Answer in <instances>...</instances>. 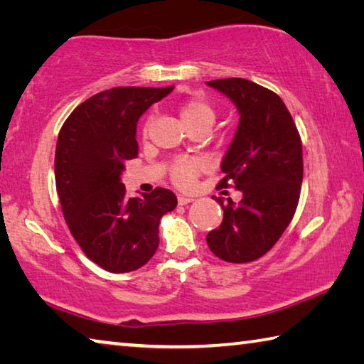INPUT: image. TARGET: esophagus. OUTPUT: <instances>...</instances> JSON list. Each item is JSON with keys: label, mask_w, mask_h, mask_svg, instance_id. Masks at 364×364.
Wrapping results in <instances>:
<instances>
[{"label": "esophagus", "mask_w": 364, "mask_h": 364, "mask_svg": "<svg viewBox=\"0 0 364 364\" xmlns=\"http://www.w3.org/2000/svg\"><path fill=\"white\" fill-rule=\"evenodd\" d=\"M193 200H194L193 197H189V196H178V204H180V205H186Z\"/></svg>", "instance_id": "34e87169"}]
</instances>
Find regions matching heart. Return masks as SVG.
<instances>
[{"label":"heart","instance_id":"heart-1","mask_svg":"<svg viewBox=\"0 0 364 364\" xmlns=\"http://www.w3.org/2000/svg\"><path fill=\"white\" fill-rule=\"evenodd\" d=\"M175 110L180 115L181 122L188 130H196V128H207L210 130V127L217 120V109L213 104L204 96H188L183 100H178L173 104ZM149 120L143 123L141 128V134L143 138L147 136L149 132ZM202 171V162L197 159H178L176 162L171 165L170 175L171 180L180 188H191L196 181V178L199 176Z\"/></svg>","mask_w":364,"mask_h":364}]
</instances>
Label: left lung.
<instances>
[{
	"mask_svg": "<svg viewBox=\"0 0 364 364\" xmlns=\"http://www.w3.org/2000/svg\"><path fill=\"white\" fill-rule=\"evenodd\" d=\"M207 85L230 97L241 114L221 162L225 176L217 189L242 193L239 204L218 199L223 221L207 234V244L221 260L249 263L279 241L297 210L304 178L301 139L274 91L245 78L212 80Z\"/></svg>",
	"mask_w": 364,
	"mask_h": 364,
	"instance_id": "obj_1",
	"label": "left lung"
}]
</instances>
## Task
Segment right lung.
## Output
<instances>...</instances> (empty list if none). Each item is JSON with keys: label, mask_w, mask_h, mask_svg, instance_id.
Wrapping results in <instances>:
<instances>
[{"label": "right lung", "mask_w": 364, "mask_h": 364, "mask_svg": "<svg viewBox=\"0 0 364 364\" xmlns=\"http://www.w3.org/2000/svg\"><path fill=\"white\" fill-rule=\"evenodd\" d=\"M171 90L101 91L73 109L59 132L54 173L65 223L83 254L110 273H128L151 260L160 218L178 204L165 188L127 197L120 181L127 160L138 156L139 117Z\"/></svg>", "instance_id": "right-lung-1"}]
</instances>
